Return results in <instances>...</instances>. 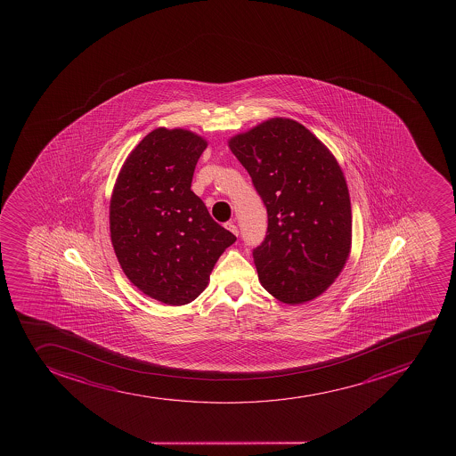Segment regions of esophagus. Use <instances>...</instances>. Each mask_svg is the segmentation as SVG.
I'll use <instances>...</instances> for the list:
<instances>
[{
    "label": "esophagus",
    "instance_id": "34e87169",
    "mask_svg": "<svg viewBox=\"0 0 456 456\" xmlns=\"http://www.w3.org/2000/svg\"><path fill=\"white\" fill-rule=\"evenodd\" d=\"M225 229L227 231H231L233 235H240V231H238V225L235 224V220L233 221H227L224 224Z\"/></svg>",
    "mask_w": 456,
    "mask_h": 456
}]
</instances>
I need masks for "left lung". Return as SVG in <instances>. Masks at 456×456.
<instances>
[{"instance_id": "1", "label": "left lung", "mask_w": 456, "mask_h": 456, "mask_svg": "<svg viewBox=\"0 0 456 456\" xmlns=\"http://www.w3.org/2000/svg\"><path fill=\"white\" fill-rule=\"evenodd\" d=\"M229 147L266 207V236L253 249L263 287L289 305L324 293L351 249V200L333 154L289 118H271Z\"/></svg>"}]
</instances>
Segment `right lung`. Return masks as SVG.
Returning a JSON list of instances; mask_svg holds the SVG:
<instances>
[{"mask_svg": "<svg viewBox=\"0 0 456 456\" xmlns=\"http://www.w3.org/2000/svg\"><path fill=\"white\" fill-rule=\"evenodd\" d=\"M207 141L159 127L129 154L110 203V232L123 272L142 293L180 306L207 287L236 240L191 191Z\"/></svg>", "mask_w": 456, "mask_h": 456, "instance_id": "obj_1", "label": "right lung"}]
</instances>
